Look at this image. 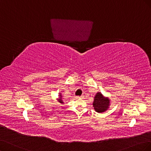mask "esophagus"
I'll use <instances>...</instances> for the list:
<instances>
[{"label":"esophagus","mask_w":151,"mask_h":151,"mask_svg":"<svg viewBox=\"0 0 151 151\" xmlns=\"http://www.w3.org/2000/svg\"><path fill=\"white\" fill-rule=\"evenodd\" d=\"M83 97H84L83 96H78V97H77V98H81V99H83Z\"/></svg>","instance_id":"esophagus-1"}]
</instances>
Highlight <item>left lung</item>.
<instances>
[{
	"mask_svg": "<svg viewBox=\"0 0 151 151\" xmlns=\"http://www.w3.org/2000/svg\"><path fill=\"white\" fill-rule=\"evenodd\" d=\"M109 99L105 98L101 93H96L94 96L93 106L94 109L98 113H103L109 108Z\"/></svg>",
	"mask_w": 151,
	"mask_h": 151,
	"instance_id": "8db88e82",
	"label": "left lung"
}]
</instances>
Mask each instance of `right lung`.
<instances>
[{"label":"right lung","mask_w":151,"mask_h":151,"mask_svg":"<svg viewBox=\"0 0 151 151\" xmlns=\"http://www.w3.org/2000/svg\"><path fill=\"white\" fill-rule=\"evenodd\" d=\"M58 101H59L60 103H61V104H63V100H62V98H61V95L60 93V98H59V99H58Z\"/></svg>","instance_id":"add662e5"}]
</instances>
